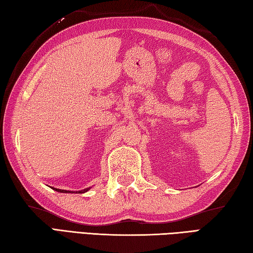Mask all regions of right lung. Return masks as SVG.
Here are the masks:
<instances>
[{
  "label": "right lung",
  "mask_w": 253,
  "mask_h": 253,
  "mask_svg": "<svg viewBox=\"0 0 253 253\" xmlns=\"http://www.w3.org/2000/svg\"><path fill=\"white\" fill-rule=\"evenodd\" d=\"M53 190H56L57 192H60V193H70V192H69V191H66V190H59V189H53ZM88 189H86V190H83V191H79V193H80V194H81V193H84V192H86Z\"/></svg>",
  "instance_id": "obj_1"
}]
</instances>
